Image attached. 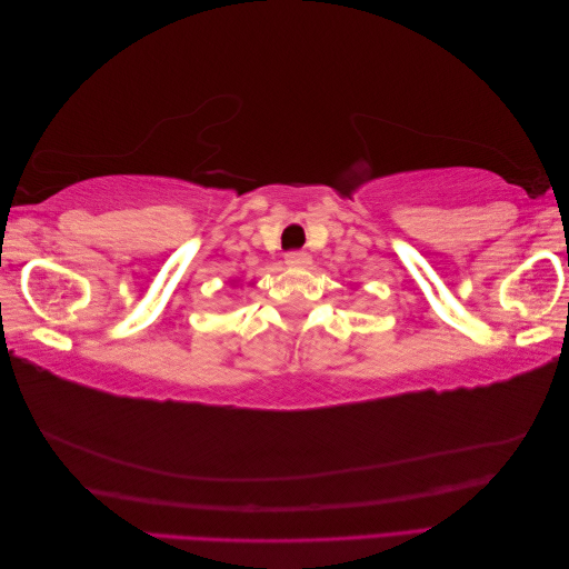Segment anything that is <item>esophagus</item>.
I'll return each instance as SVG.
<instances>
[{
    "label": "esophagus",
    "mask_w": 569,
    "mask_h": 569,
    "mask_svg": "<svg viewBox=\"0 0 569 569\" xmlns=\"http://www.w3.org/2000/svg\"><path fill=\"white\" fill-rule=\"evenodd\" d=\"M284 263H287L289 268H303V266L311 263V256H308L306 251H289V253L284 256Z\"/></svg>",
    "instance_id": "obj_1"
}]
</instances>
